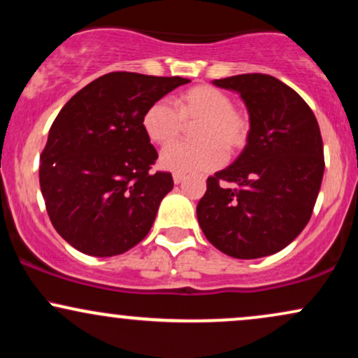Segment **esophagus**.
I'll return each mask as SVG.
<instances>
[{
	"mask_svg": "<svg viewBox=\"0 0 358 358\" xmlns=\"http://www.w3.org/2000/svg\"><path fill=\"white\" fill-rule=\"evenodd\" d=\"M183 180H185V176H183V175H178V173H175V175H173V182H175V185L183 183Z\"/></svg>",
	"mask_w": 358,
	"mask_h": 358,
	"instance_id": "34e87169",
	"label": "esophagus"
}]
</instances>
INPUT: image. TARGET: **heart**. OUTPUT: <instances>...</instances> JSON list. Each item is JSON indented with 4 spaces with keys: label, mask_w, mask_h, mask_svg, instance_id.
I'll return each mask as SVG.
<instances>
[{
    "label": "heart",
    "mask_w": 358,
    "mask_h": 358,
    "mask_svg": "<svg viewBox=\"0 0 358 358\" xmlns=\"http://www.w3.org/2000/svg\"><path fill=\"white\" fill-rule=\"evenodd\" d=\"M194 130L199 145H176L159 156L163 170L178 175H199L224 165L225 155L244 150L250 134V121L244 110L234 108L232 97L208 84L193 85L175 99V109L156 101L141 119L146 138L156 146H169L179 137L182 124Z\"/></svg>",
    "instance_id": "b5f03b06"
}]
</instances>
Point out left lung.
<instances>
[{"instance_id": "left-lung-1", "label": "left lung", "mask_w": 358, "mask_h": 358, "mask_svg": "<svg viewBox=\"0 0 358 358\" xmlns=\"http://www.w3.org/2000/svg\"><path fill=\"white\" fill-rule=\"evenodd\" d=\"M213 84L241 94L250 134L236 162L208 176L196 219L227 256H271L296 239L313 213L324 171L318 121L273 76L242 73Z\"/></svg>"}]
</instances>
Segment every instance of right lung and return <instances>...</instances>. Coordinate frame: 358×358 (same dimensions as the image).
<instances>
[{"label": "right lung", "mask_w": 358, "mask_h": 358, "mask_svg": "<svg viewBox=\"0 0 358 358\" xmlns=\"http://www.w3.org/2000/svg\"><path fill=\"white\" fill-rule=\"evenodd\" d=\"M188 82L110 72L62 108L40 156V188L52 225L72 248L110 257L145 239L173 178L151 171L158 153L141 119Z\"/></svg>", "instance_id": "add662e5"}]
</instances>
